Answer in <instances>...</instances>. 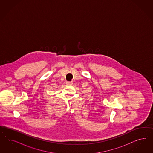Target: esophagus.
<instances>
[{"mask_svg":"<svg viewBox=\"0 0 153 153\" xmlns=\"http://www.w3.org/2000/svg\"><path fill=\"white\" fill-rule=\"evenodd\" d=\"M66 84H67V85H72V82L67 81V82H66Z\"/></svg>","mask_w":153,"mask_h":153,"instance_id":"1","label":"esophagus"}]
</instances>
